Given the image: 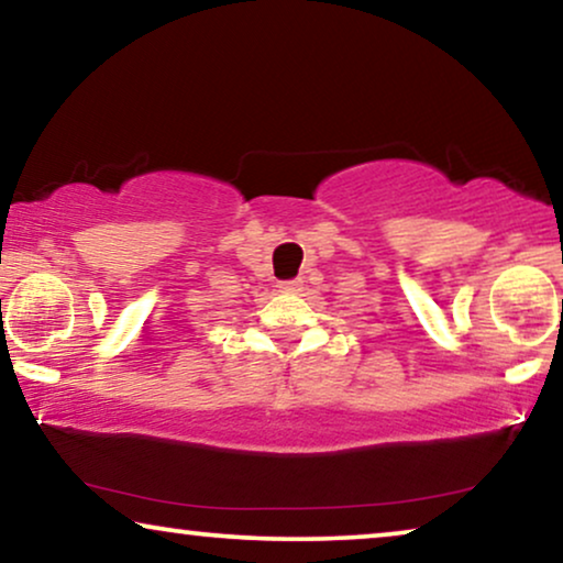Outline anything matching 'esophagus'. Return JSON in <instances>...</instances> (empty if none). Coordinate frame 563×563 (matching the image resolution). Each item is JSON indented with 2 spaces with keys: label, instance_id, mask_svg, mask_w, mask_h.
<instances>
[{
  "label": "esophagus",
  "instance_id": "1",
  "mask_svg": "<svg viewBox=\"0 0 563 563\" xmlns=\"http://www.w3.org/2000/svg\"><path fill=\"white\" fill-rule=\"evenodd\" d=\"M279 291H284V295H297V291H302V282H299V279L282 282L279 284Z\"/></svg>",
  "mask_w": 563,
  "mask_h": 563
}]
</instances>
